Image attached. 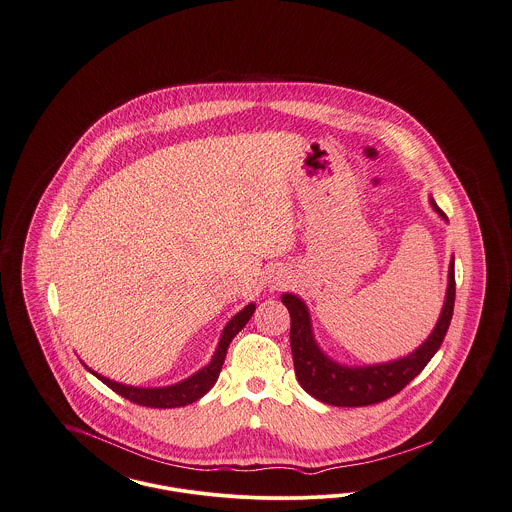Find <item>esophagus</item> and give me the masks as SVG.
<instances>
[{
	"label": "esophagus",
	"mask_w": 512,
	"mask_h": 512,
	"mask_svg": "<svg viewBox=\"0 0 512 512\" xmlns=\"http://www.w3.org/2000/svg\"><path fill=\"white\" fill-rule=\"evenodd\" d=\"M288 280H290V276H288V272L284 270V268H274V270H270V274H268V284H270V288H284L286 284H288Z\"/></svg>",
	"instance_id": "1"
}]
</instances>
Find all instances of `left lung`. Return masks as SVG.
<instances>
[{
  "instance_id": "8db88e82",
  "label": "left lung",
  "mask_w": 512,
  "mask_h": 512,
  "mask_svg": "<svg viewBox=\"0 0 512 512\" xmlns=\"http://www.w3.org/2000/svg\"><path fill=\"white\" fill-rule=\"evenodd\" d=\"M430 205L441 219L447 220L432 197ZM447 278L445 303L428 340L422 341V345H418L407 357L378 365L345 366L332 361L318 347L309 309L303 299L293 293H284L282 303L288 307L292 318L290 343L293 368L301 388L318 401L334 407H366L386 401L403 390L438 353L439 345L449 330L455 307V257H451Z\"/></svg>"
}]
</instances>
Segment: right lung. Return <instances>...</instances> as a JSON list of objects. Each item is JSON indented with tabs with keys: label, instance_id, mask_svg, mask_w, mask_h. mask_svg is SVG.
<instances>
[{
	"label": "right lung",
	"instance_id": "1",
	"mask_svg": "<svg viewBox=\"0 0 512 512\" xmlns=\"http://www.w3.org/2000/svg\"><path fill=\"white\" fill-rule=\"evenodd\" d=\"M255 313V303H249L244 307L236 317L230 318L228 324L222 330L217 351L213 355V359L209 361V365L203 366L201 370H197L190 378L165 386V388H136V386H124L115 380H109L105 376H101L98 372H94L92 368H88L96 378H99L107 388L119 393L124 399L142 405V407H151V409H174V407H184L190 405L197 399H201L207 391L211 390L219 378L220 368L224 363L226 351L230 341L234 340V336L244 328L249 322L251 315Z\"/></svg>",
	"mask_w": 512,
	"mask_h": 512
}]
</instances>
